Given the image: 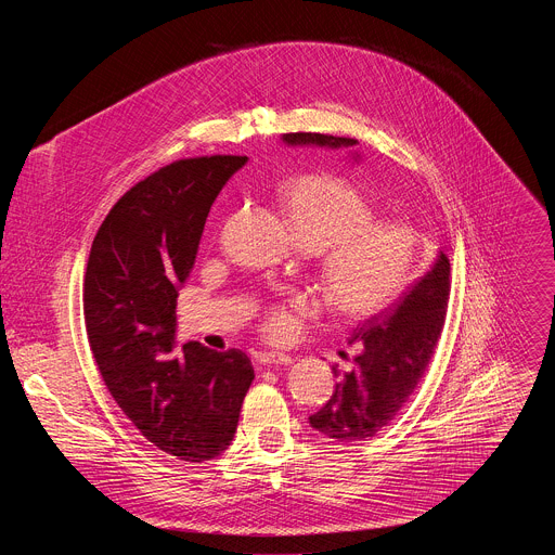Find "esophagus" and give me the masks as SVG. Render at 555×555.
Returning a JSON list of instances; mask_svg holds the SVG:
<instances>
[{
  "label": "esophagus",
  "instance_id": "obj_1",
  "mask_svg": "<svg viewBox=\"0 0 555 555\" xmlns=\"http://www.w3.org/2000/svg\"><path fill=\"white\" fill-rule=\"evenodd\" d=\"M255 362H257V364H263V366H270V364H289V362H292V356L279 353V351H259V353H255Z\"/></svg>",
  "mask_w": 555,
  "mask_h": 555
}]
</instances>
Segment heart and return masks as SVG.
Here are the masks:
<instances>
[{"label":"heart","instance_id":"obj_1","mask_svg":"<svg viewBox=\"0 0 555 555\" xmlns=\"http://www.w3.org/2000/svg\"><path fill=\"white\" fill-rule=\"evenodd\" d=\"M281 202L298 244L321 253L319 281L332 311L364 321L386 311L417 279L420 232L398 219H375L373 204L336 176H300L283 184ZM315 305L294 296L266 309L261 332L289 340L313 315Z\"/></svg>","mask_w":555,"mask_h":555}]
</instances>
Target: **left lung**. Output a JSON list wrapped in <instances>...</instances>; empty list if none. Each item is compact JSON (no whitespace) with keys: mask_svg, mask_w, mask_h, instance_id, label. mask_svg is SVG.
<instances>
[{"mask_svg":"<svg viewBox=\"0 0 555 555\" xmlns=\"http://www.w3.org/2000/svg\"><path fill=\"white\" fill-rule=\"evenodd\" d=\"M287 144L356 146V138L327 133H285ZM450 296V261L439 253L435 266L386 311L366 319L349 338L358 347L353 369L340 377L327 404L309 417L311 428L347 443L375 437L409 402L441 338Z\"/></svg>","mask_w":555,"mask_h":555,"instance_id":"left-lung-1","label":"left lung"}]
</instances>
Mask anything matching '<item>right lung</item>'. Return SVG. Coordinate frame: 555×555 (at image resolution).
I'll use <instances>...</instances> for the list:
<instances>
[{
    "label": "right lung",
    "instance_id": "right-lung-1",
    "mask_svg": "<svg viewBox=\"0 0 555 555\" xmlns=\"http://www.w3.org/2000/svg\"><path fill=\"white\" fill-rule=\"evenodd\" d=\"M246 160L184 157L131 186L101 223L86 270V330L107 390L153 446L182 461L230 446L255 379L240 349H176L178 289L215 197Z\"/></svg>",
    "mask_w": 555,
    "mask_h": 555
}]
</instances>
